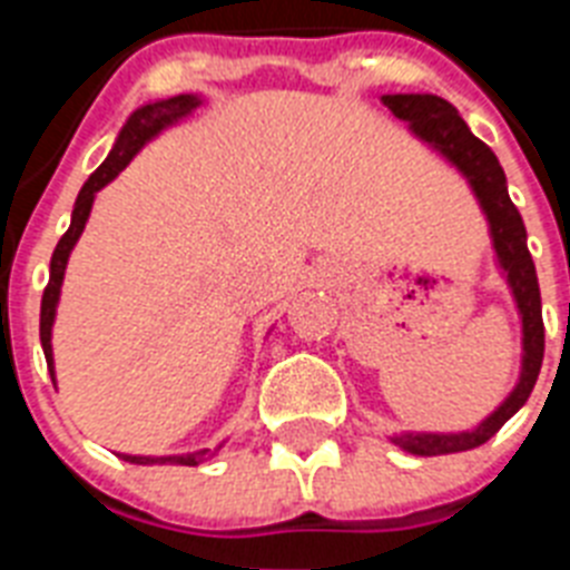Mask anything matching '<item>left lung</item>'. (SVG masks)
I'll list each match as a JSON object with an SVG mask.
<instances>
[{"label":"left lung","mask_w":570,"mask_h":570,"mask_svg":"<svg viewBox=\"0 0 570 570\" xmlns=\"http://www.w3.org/2000/svg\"><path fill=\"white\" fill-rule=\"evenodd\" d=\"M396 118L407 120L416 136L429 141L434 150H441L455 168L470 180L476 191L479 204L485 209L491 222V236H494L497 257L505 268V277L512 284V293L518 298L523 316V373L512 396L479 425L476 432L461 434H402L396 443L402 450L414 455H446V452H464L473 446H482L491 441L509 416L530 399L535 379H539L541 361H544V320H541V293L539 277H535V263L527 248V227L512 204L509 189H505V174L497 163L494 150L479 141L468 129V124L459 118L455 106H450L434 94H387L381 97Z\"/></svg>","instance_id":"left-lung-1"}]
</instances>
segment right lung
<instances>
[{"label": "right lung", "instance_id": "1", "mask_svg": "<svg viewBox=\"0 0 570 570\" xmlns=\"http://www.w3.org/2000/svg\"><path fill=\"white\" fill-rule=\"evenodd\" d=\"M195 106H197V97H191V94H180V97H171V100L150 102V106H141L138 111H132V118L127 120V127L120 129L118 141H115V147H111L109 159H106V163H102L100 168L88 177V183H85L79 197H76L73 222H70L67 233L58 239L56 250H52V263H49V284L47 289H43V298H40V346H43V355H47L49 375H56L52 373V346H49V334H52V320H56L58 293H61V281H65L67 257H70L76 239L82 236L88 213H91L94 195L127 168L129 159L138 154V147L145 145L147 138L156 136V132H159L163 127H168L171 120L189 115ZM206 455H209V450H200L195 452V455H174V459H145V455H124V459L132 461V464H154V461L165 464V461H174V464H189V468H195V464H200Z\"/></svg>", "mask_w": 570, "mask_h": 570}]
</instances>
